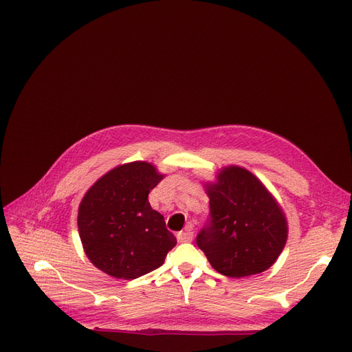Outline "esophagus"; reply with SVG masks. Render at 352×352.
<instances>
[{
  "mask_svg": "<svg viewBox=\"0 0 352 352\" xmlns=\"http://www.w3.org/2000/svg\"><path fill=\"white\" fill-rule=\"evenodd\" d=\"M194 239V232H192V225H188L185 230L177 233V241L179 242H190Z\"/></svg>",
  "mask_w": 352,
  "mask_h": 352,
  "instance_id": "obj_1",
  "label": "esophagus"
}]
</instances>
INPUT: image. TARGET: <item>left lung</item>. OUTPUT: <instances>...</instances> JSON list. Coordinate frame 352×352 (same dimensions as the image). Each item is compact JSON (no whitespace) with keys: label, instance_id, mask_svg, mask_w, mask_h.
I'll return each instance as SVG.
<instances>
[{"label":"left lung","instance_id":"left-lung-1","mask_svg":"<svg viewBox=\"0 0 352 352\" xmlns=\"http://www.w3.org/2000/svg\"><path fill=\"white\" fill-rule=\"evenodd\" d=\"M202 186L211 225L201 230L197 243L211 267L236 279L270 269L286 245L287 219L267 186L235 164L219 168L214 180Z\"/></svg>","mask_w":352,"mask_h":352}]
</instances>
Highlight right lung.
Listing matches in <instances>:
<instances>
[{
  "mask_svg": "<svg viewBox=\"0 0 352 352\" xmlns=\"http://www.w3.org/2000/svg\"><path fill=\"white\" fill-rule=\"evenodd\" d=\"M164 175L148 162L116 166L87 192L78 210L82 247L95 267L131 280L160 267L176 238L148 201Z\"/></svg>",
  "mask_w": 352,
  "mask_h": 352,
  "instance_id": "obj_1",
  "label": "right lung"
}]
</instances>
